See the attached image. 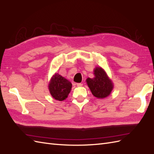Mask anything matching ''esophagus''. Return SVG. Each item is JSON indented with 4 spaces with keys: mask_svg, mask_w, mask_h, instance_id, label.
Instances as JSON below:
<instances>
[{
    "mask_svg": "<svg viewBox=\"0 0 154 154\" xmlns=\"http://www.w3.org/2000/svg\"><path fill=\"white\" fill-rule=\"evenodd\" d=\"M76 85L78 86V87H80V86L83 85V84H82V83H77V84H76Z\"/></svg>",
    "mask_w": 154,
    "mask_h": 154,
    "instance_id": "obj_1",
    "label": "esophagus"
}]
</instances>
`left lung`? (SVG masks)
Masks as SVG:
<instances>
[{"mask_svg": "<svg viewBox=\"0 0 154 154\" xmlns=\"http://www.w3.org/2000/svg\"><path fill=\"white\" fill-rule=\"evenodd\" d=\"M95 78H88L86 82L92 94L99 99L105 98L110 94L113 88L112 81L108 78L105 72L100 67L94 70Z\"/></svg>", "mask_w": 154, "mask_h": 154, "instance_id": "1", "label": "left lung"}]
</instances>
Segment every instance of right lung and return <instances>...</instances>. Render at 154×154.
Here are the masks:
<instances>
[{
  "instance_id": "obj_1",
  "label": "right lung",
  "mask_w": 154,
  "mask_h": 154,
  "mask_svg": "<svg viewBox=\"0 0 154 154\" xmlns=\"http://www.w3.org/2000/svg\"><path fill=\"white\" fill-rule=\"evenodd\" d=\"M71 88L72 84L58 74L54 75L49 84V90L51 96L59 101L65 100L68 97Z\"/></svg>"
}]
</instances>
